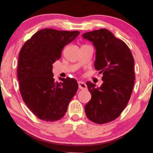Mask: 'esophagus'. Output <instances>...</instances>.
<instances>
[{
  "label": "esophagus",
  "mask_w": 153,
  "mask_h": 153,
  "mask_svg": "<svg viewBox=\"0 0 153 153\" xmlns=\"http://www.w3.org/2000/svg\"><path fill=\"white\" fill-rule=\"evenodd\" d=\"M78 85H79V88L81 90H85L87 89V85L83 81H79L78 82Z\"/></svg>",
  "instance_id": "esophagus-1"
}]
</instances>
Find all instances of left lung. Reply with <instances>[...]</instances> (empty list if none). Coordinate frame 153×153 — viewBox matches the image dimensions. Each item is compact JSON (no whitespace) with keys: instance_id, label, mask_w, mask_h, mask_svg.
<instances>
[{"instance_id":"1","label":"left lung","mask_w":153,"mask_h":153,"mask_svg":"<svg viewBox=\"0 0 153 153\" xmlns=\"http://www.w3.org/2000/svg\"><path fill=\"white\" fill-rule=\"evenodd\" d=\"M96 49L95 68L102 74L100 88L87 81L91 99L85 106L87 118L104 124L120 116L130 99L134 84V60L126 44L107 29L83 33Z\"/></svg>"}]
</instances>
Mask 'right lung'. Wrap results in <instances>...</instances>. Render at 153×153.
<instances>
[{"label":"right lung","mask_w":153,"mask_h":153,"mask_svg":"<svg viewBox=\"0 0 153 153\" xmlns=\"http://www.w3.org/2000/svg\"><path fill=\"white\" fill-rule=\"evenodd\" d=\"M78 30L45 28L35 33L21 49L17 77L22 99L35 116L54 122L65 116L78 90L76 79L59 78L56 82L52 68L62 50L78 36Z\"/></svg>","instance_id":"1"}]
</instances>
